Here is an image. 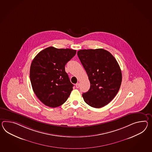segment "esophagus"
Masks as SVG:
<instances>
[{
    "mask_svg": "<svg viewBox=\"0 0 152 152\" xmlns=\"http://www.w3.org/2000/svg\"><path fill=\"white\" fill-rule=\"evenodd\" d=\"M76 87L77 88H78L80 87V83H77L76 84Z\"/></svg>",
    "mask_w": 152,
    "mask_h": 152,
    "instance_id": "1",
    "label": "esophagus"
}]
</instances>
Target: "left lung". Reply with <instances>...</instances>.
<instances>
[{"instance_id": "obj_1", "label": "left lung", "mask_w": 152, "mask_h": 152, "mask_svg": "<svg viewBox=\"0 0 152 152\" xmlns=\"http://www.w3.org/2000/svg\"><path fill=\"white\" fill-rule=\"evenodd\" d=\"M88 76L90 88L82 96L92 107L100 108L114 99L122 81L118 63L110 52L103 49H82L77 52Z\"/></svg>"}]
</instances>
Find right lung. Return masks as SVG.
Segmentation results:
<instances>
[{
	"label": "right lung",
	"mask_w": 152,
	"mask_h": 152,
	"mask_svg": "<svg viewBox=\"0 0 152 152\" xmlns=\"http://www.w3.org/2000/svg\"><path fill=\"white\" fill-rule=\"evenodd\" d=\"M71 49L50 47L35 56L31 65V85L37 98L45 105L59 107L66 101L73 89L65 66L76 54Z\"/></svg>",
	"instance_id": "add662e5"
}]
</instances>
